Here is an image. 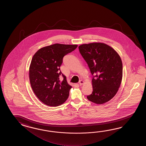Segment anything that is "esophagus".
I'll return each mask as SVG.
<instances>
[{
  "label": "esophagus",
  "instance_id": "1",
  "mask_svg": "<svg viewBox=\"0 0 146 146\" xmlns=\"http://www.w3.org/2000/svg\"><path fill=\"white\" fill-rule=\"evenodd\" d=\"M84 84V82L83 80H80L79 81V85L80 86H81V85H82V84Z\"/></svg>",
  "mask_w": 146,
  "mask_h": 146
}]
</instances>
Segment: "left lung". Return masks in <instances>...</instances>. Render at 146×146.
Wrapping results in <instances>:
<instances>
[{"instance_id": "left-lung-1", "label": "left lung", "mask_w": 146, "mask_h": 146, "mask_svg": "<svg viewBox=\"0 0 146 146\" xmlns=\"http://www.w3.org/2000/svg\"><path fill=\"white\" fill-rule=\"evenodd\" d=\"M81 55L87 62L93 77V91L87 99L97 104L108 102L115 96L123 77V64L118 53L103 43L81 44Z\"/></svg>"}]
</instances>
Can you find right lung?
<instances>
[{
  "label": "right lung",
  "mask_w": 146,
  "mask_h": 146,
  "mask_svg": "<svg viewBox=\"0 0 146 146\" xmlns=\"http://www.w3.org/2000/svg\"><path fill=\"white\" fill-rule=\"evenodd\" d=\"M77 46L54 44L39 49L33 56L29 68L30 84L37 98L45 105L55 107L68 99L72 87L59 67L64 56ZM60 75L64 78L62 82L60 80Z\"/></svg>",
  "instance_id": "right-lung-1"
}]
</instances>
